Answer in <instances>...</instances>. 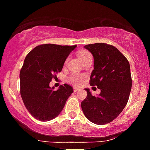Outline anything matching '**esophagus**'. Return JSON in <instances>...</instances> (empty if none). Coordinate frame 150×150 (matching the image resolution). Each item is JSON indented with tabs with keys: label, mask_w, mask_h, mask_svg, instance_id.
I'll use <instances>...</instances> for the list:
<instances>
[{
	"label": "esophagus",
	"mask_w": 150,
	"mask_h": 150,
	"mask_svg": "<svg viewBox=\"0 0 150 150\" xmlns=\"http://www.w3.org/2000/svg\"><path fill=\"white\" fill-rule=\"evenodd\" d=\"M73 90H74L75 92H76V91H78L79 90H80V88H79V87H74V88H73Z\"/></svg>",
	"instance_id": "esophagus-1"
}]
</instances>
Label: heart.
<instances>
[{
  "mask_svg": "<svg viewBox=\"0 0 150 150\" xmlns=\"http://www.w3.org/2000/svg\"><path fill=\"white\" fill-rule=\"evenodd\" d=\"M77 55L79 56V59L81 60V61H83L85 58L91 56L90 52H88L86 50H80V51H79L77 52ZM69 80L72 83L75 84V85H80L83 81V75H80V74H72L70 76Z\"/></svg>",
  "mask_w": 150,
  "mask_h": 150,
  "instance_id": "heart-1",
  "label": "heart"
}]
</instances>
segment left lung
<instances>
[{"label": "left lung", "instance_id": "obj_1", "mask_svg": "<svg viewBox=\"0 0 150 150\" xmlns=\"http://www.w3.org/2000/svg\"><path fill=\"white\" fill-rule=\"evenodd\" d=\"M94 57V69L90 85L100 89L93 96L88 88L81 102L85 116L91 122L104 125L114 120L127 104L132 88L130 67L128 60L119 50L106 43L85 46Z\"/></svg>", "mask_w": 150, "mask_h": 150}]
</instances>
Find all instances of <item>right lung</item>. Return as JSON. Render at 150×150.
I'll list each match as a JSON object with an SVG mask.
<instances>
[{"instance_id": "right-lung-1", "label": "right lung", "mask_w": 150, "mask_h": 150, "mask_svg": "<svg viewBox=\"0 0 150 150\" xmlns=\"http://www.w3.org/2000/svg\"><path fill=\"white\" fill-rule=\"evenodd\" d=\"M77 46L43 44L27 54L20 72L21 94L31 115L41 121L56 118L73 92L67 84L54 90L50 83L62 71L65 61Z\"/></svg>"}]
</instances>
